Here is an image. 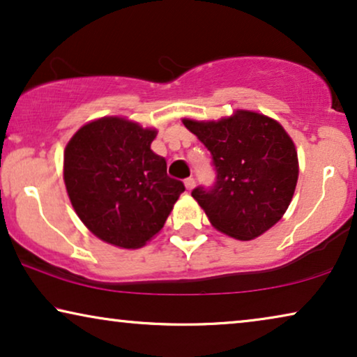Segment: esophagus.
Listing matches in <instances>:
<instances>
[{
  "label": "esophagus",
  "instance_id": "esophagus-1",
  "mask_svg": "<svg viewBox=\"0 0 357 357\" xmlns=\"http://www.w3.org/2000/svg\"><path fill=\"white\" fill-rule=\"evenodd\" d=\"M185 187H187V190H193L195 188V178L193 177L185 178Z\"/></svg>",
  "mask_w": 357,
  "mask_h": 357
}]
</instances>
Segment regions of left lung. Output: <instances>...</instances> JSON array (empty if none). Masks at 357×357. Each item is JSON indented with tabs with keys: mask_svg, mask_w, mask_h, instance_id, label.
I'll list each match as a JSON object with an SVG mask.
<instances>
[{
	"mask_svg": "<svg viewBox=\"0 0 357 357\" xmlns=\"http://www.w3.org/2000/svg\"><path fill=\"white\" fill-rule=\"evenodd\" d=\"M206 146L216 170L211 187L192 197L218 231L252 241L282 218L294 195L299 164L296 146L270 116L237 110L219 121L183 120Z\"/></svg>",
	"mask_w": 357,
	"mask_h": 357,
	"instance_id": "1",
	"label": "left lung"
}]
</instances>
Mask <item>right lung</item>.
Returning a JSON list of instances; mask_svg holds the SVG:
<instances>
[{
    "mask_svg": "<svg viewBox=\"0 0 357 357\" xmlns=\"http://www.w3.org/2000/svg\"><path fill=\"white\" fill-rule=\"evenodd\" d=\"M155 135L135 121L104 116L77 130L65 149L73 208L94 236L115 247H143L185 192L151 149Z\"/></svg>",
    "mask_w": 357,
    "mask_h": 357,
    "instance_id": "right-lung-1",
    "label": "right lung"
}]
</instances>
